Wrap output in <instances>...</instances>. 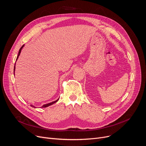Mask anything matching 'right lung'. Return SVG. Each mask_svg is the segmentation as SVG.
I'll list each match as a JSON object with an SVG mask.
<instances>
[{
	"label": "right lung",
	"mask_w": 146,
	"mask_h": 146,
	"mask_svg": "<svg viewBox=\"0 0 146 146\" xmlns=\"http://www.w3.org/2000/svg\"><path fill=\"white\" fill-rule=\"evenodd\" d=\"M24 45H22V47H21V48L19 49V52H18V56H17V59L18 58V57H19V56L20 55V53H21V50L22 49V48H23V47H24ZM15 64H16V63H15ZM15 66H14V73H15ZM58 99H59V98L57 99V100H56V101H55L52 102H51V103H49V104H45V105H42V106L41 107V108H45V107H47V106H50V105H52L53 104H54V103L57 102L58 101ZM31 106L32 107H33V108H35V107L34 105H31Z\"/></svg>",
	"instance_id": "1"
}]
</instances>
